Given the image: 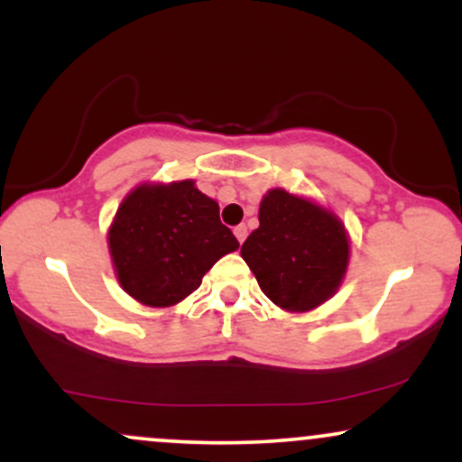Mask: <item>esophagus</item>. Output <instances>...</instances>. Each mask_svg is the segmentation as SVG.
Returning <instances> with one entry per match:
<instances>
[{"label":"esophagus","mask_w":462,"mask_h":462,"mask_svg":"<svg viewBox=\"0 0 462 462\" xmlns=\"http://www.w3.org/2000/svg\"><path fill=\"white\" fill-rule=\"evenodd\" d=\"M235 236L238 238V243H243V241H245V238H247V226H236L235 227Z\"/></svg>","instance_id":"1"}]
</instances>
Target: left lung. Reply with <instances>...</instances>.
Wrapping results in <instances>:
<instances>
[{"label": "left lung", "instance_id": "8db88e82", "mask_svg": "<svg viewBox=\"0 0 462 462\" xmlns=\"http://www.w3.org/2000/svg\"><path fill=\"white\" fill-rule=\"evenodd\" d=\"M261 226L241 256L275 306L306 312L330 300L349 263V238L337 215L315 201L272 189L258 210Z\"/></svg>", "mask_w": 462, "mask_h": 462}]
</instances>
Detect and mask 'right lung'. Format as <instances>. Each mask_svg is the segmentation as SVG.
Instances as JSON below:
<instances>
[{
	"label": "right lung",
	"instance_id": "obj_1",
	"mask_svg": "<svg viewBox=\"0 0 462 462\" xmlns=\"http://www.w3.org/2000/svg\"><path fill=\"white\" fill-rule=\"evenodd\" d=\"M236 247V236L219 219V204L193 180L141 184L121 201L108 230L116 280L153 309L182 301Z\"/></svg>",
	"mask_w": 462,
	"mask_h": 462
}]
</instances>
